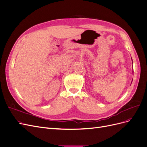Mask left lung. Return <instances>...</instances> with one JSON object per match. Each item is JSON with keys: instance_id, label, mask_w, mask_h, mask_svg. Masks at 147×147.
<instances>
[{"instance_id": "left-lung-1", "label": "left lung", "mask_w": 147, "mask_h": 147, "mask_svg": "<svg viewBox=\"0 0 147 147\" xmlns=\"http://www.w3.org/2000/svg\"><path fill=\"white\" fill-rule=\"evenodd\" d=\"M131 59H132V58H131Z\"/></svg>"}]
</instances>
